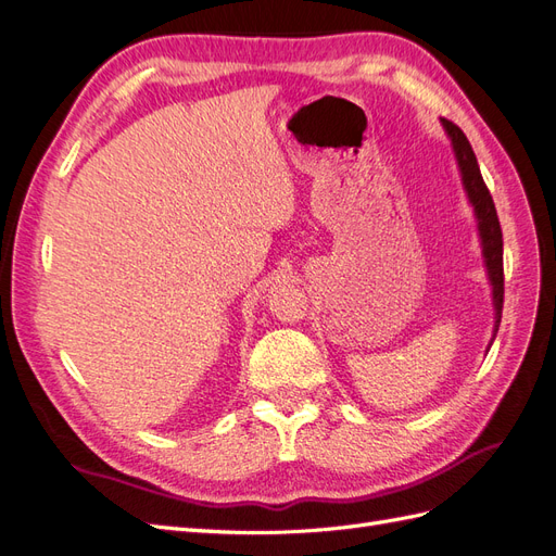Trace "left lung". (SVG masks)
<instances>
[{
  "label": "left lung",
  "mask_w": 556,
  "mask_h": 556,
  "mask_svg": "<svg viewBox=\"0 0 556 556\" xmlns=\"http://www.w3.org/2000/svg\"><path fill=\"white\" fill-rule=\"evenodd\" d=\"M443 125L450 134L454 153H457V162L459 169L464 176V185L466 192L473 201L476 206V215H478V227H480V237H482V245H484V262L486 268H490V278L494 285V306H496V331H498V323H501V311H503V233H501V223L496 215V206L494 199L490 194V188H486L480 166L476 160L473 148H470L466 134L450 121L443 117Z\"/></svg>",
  "instance_id": "left-lung-1"
}]
</instances>
